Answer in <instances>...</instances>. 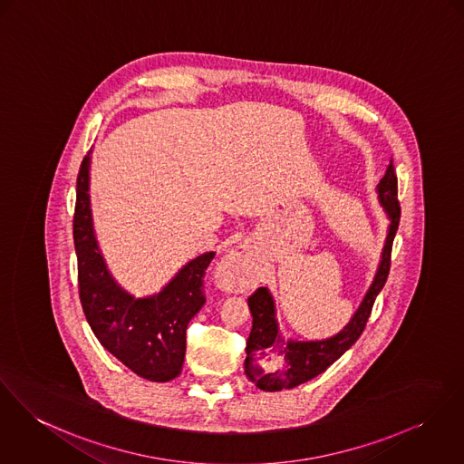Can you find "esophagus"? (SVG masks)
Here are the masks:
<instances>
[{
    "label": "esophagus",
    "mask_w": 464,
    "mask_h": 464,
    "mask_svg": "<svg viewBox=\"0 0 464 464\" xmlns=\"http://www.w3.org/2000/svg\"><path fill=\"white\" fill-rule=\"evenodd\" d=\"M217 279L226 285L246 287L252 279V261L246 247L229 250L217 266Z\"/></svg>",
    "instance_id": "1"
}]
</instances>
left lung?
I'll return each instance as SVG.
<instances>
[{
  "mask_svg": "<svg viewBox=\"0 0 464 464\" xmlns=\"http://www.w3.org/2000/svg\"><path fill=\"white\" fill-rule=\"evenodd\" d=\"M378 201L389 217V229L376 276L360 302L353 318L335 335L321 341H296L285 339L279 328L276 302L268 287H259L250 295L252 328L247 339L246 374L257 389L277 392L295 389L321 372H324L335 360L343 357L362 335L365 323L378 293L383 289L391 270V252L393 237L399 227L401 208L397 201V177L393 164L387 168L383 179L376 185Z\"/></svg>",
  "mask_w": 464,
  "mask_h": 464,
  "instance_id": "left-lung-1",
  "label": "left lung"
}]
</instances>
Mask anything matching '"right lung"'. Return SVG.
<instances>
[{
    "mask_svg": "<svg viewBox=\"0 0 464 464\" xmlns=\"http://www.w3.org/2000/svg\"><path fill=\"white\" fill-rule=\"evenodd\" d=\"M92 150L77 175L73 246L79 296L95 337L111 355L150 382H169L181 372L185 330L203 307V277L215 252L187 265L159 293L138 298L116 283L99 247L90 203Z\"/></svg>",
    "mask_w": 464,
    "mask_h": 464,
    "instance_id": "1",
    "label": "right lung"
}]
</instances>
